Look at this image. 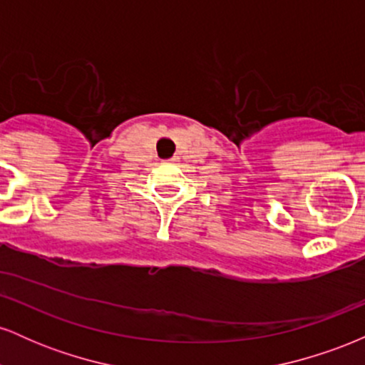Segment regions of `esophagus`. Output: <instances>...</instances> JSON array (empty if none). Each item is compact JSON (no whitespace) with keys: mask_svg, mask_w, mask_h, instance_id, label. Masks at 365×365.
<instances>
[{"mask_svg":"<svg viewBox=\"0 0 365 365\" xmlns=\"http://www.w3.org/2000/svg\"><path fill=\"white\" fill-rule=\"evenodd\" d=\"M178 159H180V156H173L171 159H168L170 163H178Z\"/></svg>","mask_w":365,"mask_h":365,"instance_id":"obj_1","label":"esophagus"}]
</instances>
